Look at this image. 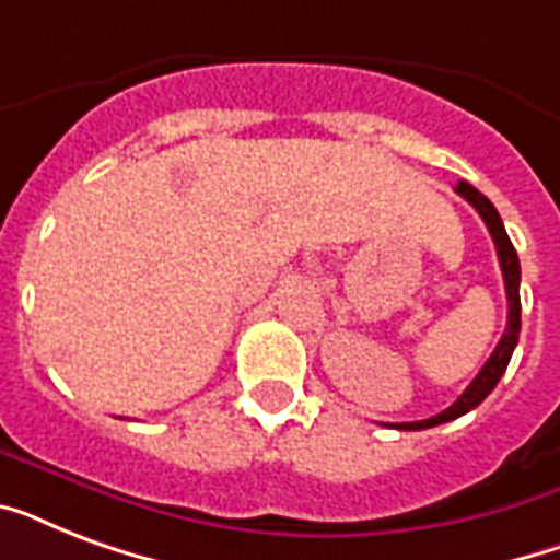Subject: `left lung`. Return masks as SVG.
<instances>
[{
    "mask_svg": "<svg viewBox=\"0 0 560 560\" xmlns=\"http://www.w3.org/2000/svg\"><path fill=\"white\" fill-rule=\"evenodd\" d=\"M456 191L465 197V200L479 211V218L486 220L488 232L494 237L497 246V258H500V270H503V281H505V299H509V323H505V334L497 342L494 354L486 360V366L479 369V374L470 381V386L462 392L459 398L453 400L451 407L442 409L439 416L424 418V421H407V424H389L395 430H427V427L444 424V421H453V418L465 416L474 407H479L482 400L491 395L500 377H503L505 366H509V360L514 354V346L521 340V261H517V253H514L512 241H509V232H505L503 220L497 214L494 202L488 200L486 194L477 191V188L470 186V183H459Z\"/></svg>",
    "mask_w": 560,
    "mask_h": 560,
    "instance_id": "left-lung-1",
    "label": "left lung"
}]
</instances>
